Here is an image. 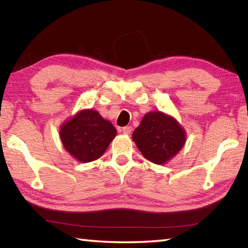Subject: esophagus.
<instances>
[{
	"mask_svg": "<svg viewBox=\"0 0 248 248\" xmlns=\"http://www.w3.org/2000/svg\"><path fill=\"white\" fill-rule=\"evenodd\" d=\"M123 132L125 134H130L132 132V127H130V125H127V127H124L123 128Z\"/></svg>",
	"mask_w": 248,
	"mask_h": 248,
	"instance_id": "esophagus-1",
	"label": "esophagus"
}]
</instances>
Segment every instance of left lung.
Returning a JSON list of instances; mask_svg holds the SVG:
<instances>
[{
    "label": "left lung",
    "instance_id": "obj_1",
    "mask_svg": "<svg viewBox=\"0 0 248 248\" xmlns=\"http://www.w3.org/2000/svg\"><path fill=\"white\" fill-rule=\"evenodd\" d=\"M142 155L155 164H164L185 144V130L174 118L154 111L146 114L132 133Z\"/></svg>",
    "mask_w": 248,
    "mask_h": 248
}]
</instances>
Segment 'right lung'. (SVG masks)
I'll use <instances>...</instances> for the list:
<instances>
[{"instance_id": "add662e5", "label": "right lung", "mask_w": 248, "mask_h": 248, "mask_svg": "<svg viewBox=\"0 0 248 248\" xmlns=\"http://www.w3.org/2000/svg\"><path fill=\"white\" fill-rule=\"evenodd\" d=\"M116 134L114 125L92 109L79 111L60 130L65 150L82 163L102 156Z\"/></svg>"}]
</instances>
